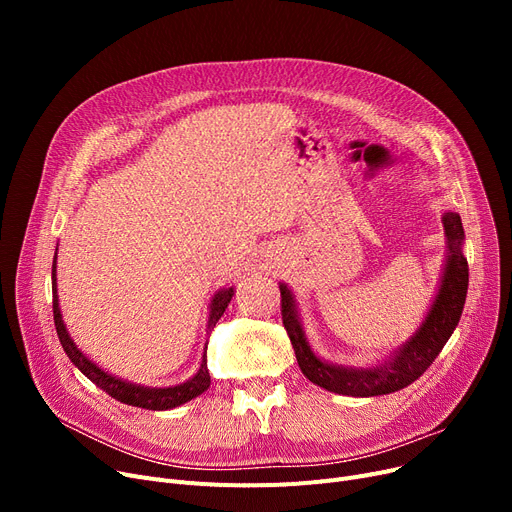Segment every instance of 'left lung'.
Wrapping results in <instances>:
<instances>
[{
	"mask_svg": "<svg viewBox=\"0 0 512 512\" xmlns=\"http://www.w3.org/2000/svg\"><path fill=\"white\" fill-rule=\"evenodd\" d=\"M442 222L448 236L450 255L446 261V272L442 278L440 292L419 332L400 348V353L394 355V359L388 365H380L373 369H346L319 361L311 353V348L305 340L303 328L297 319V311H294L290 290L284 284L280 286L282 324L292 342L299 367L307 375V380L336 394L380 396L407 388L434 363V359L442 353L444 344L452 336L454 328L459 326L469 286V265L461 253L465 232L459 213H446Z\"/></svg>",
	"mask_w": 512,
	"mask_h": 512,
	"instance_id": "left-lung-1",
	"label": "left lung"
}]
</instances>
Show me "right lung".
<instances>
[{"mask_svg": "<svg viewBox=\"0 0 512 512\" xmlns=\"http://www.w3.org/2000/svg\"><path fill=\"white\" fill-rule=\"evenodd\" d=\"M51 290H53V321H56V330H58V338L62 342V348L66 351L68 359L83 371L87 378L99 386L103 392L110 394L112 398L124 402V405H132V407H141V409H149V411H166V409H174L184 405L191 398L199 396L201 392H205L209 388V369H207V344H205V355H203V363L199 373L195 375L193 380H188L180 386L174 388H141V386H132L126 384L122 380L112 378L110 373L101 371L97 365H93L83 353L78 351L74 346V342L70 340L66 326L60 315V305H58V290H56V257H53V265H51ZM234 290L226 288L215 294L211 301V311H209V324L207 330L211 334V330L218 324V319L224 315L230 299H232Z\"/></svg>", "mask_w": 512, "mask_h": 512, "instance_id": "add662e5", "label": "right lung"}]
</instances>
